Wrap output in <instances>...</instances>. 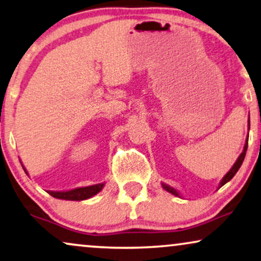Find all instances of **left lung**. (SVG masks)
<instances>
[{"label": "left lung", "mask_w": 261, "mask_h": 261, "mask_svg": "<svg viewBox=\"0 0 261 261\" xmlns=\"http://www.w3.org/2000/svg\"><path fill=\"white\" fill-rule=\"evenodd\" d=\"M248 129H249V120H248ZM247 144H248V137H247V139H246V143H245V146H244V150H242V152L240 153V156L238 157V160L236 161V163H234V166L230 168V170L227 172V174L223 176L222 177V179H221V182H220V185H219V188H221V187L223 186V185H226L227 182H229L230 179L233 178V176L237 174L238 172V170H239L240 169V167H241V164H242V162H244V159H245V155H246V151H247ZM162 187L164 189L167 190V192H169V193H171L172 195H175V196H178V197H181V195H179V193L177 192V190H176L175 188H172V187H170L169 185H166V183H162Z\"/></svg>", "instance_id": "1"}]
</instances>
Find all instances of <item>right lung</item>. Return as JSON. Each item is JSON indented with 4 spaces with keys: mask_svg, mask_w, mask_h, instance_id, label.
Masks as SVG:
<instances>
[{
    "mask_svg": "<svg viewBox=\"0 0 261 261\" xmlns=\"http://www.w3.org/2000/svg\"><path fill=\"white\" fill-rule=\"evenodd\" d=\"M23 170L25 171V174H27V170H25L24 167H23ZM104 185L105 183H98V185H93L89 187H80V188L66 190V192H52V190H49L48 194L49 195H52L53 197H56V199H60V200L83 201L97 195V194L104 188Z\"/></svg>",
    "mask_w": 261,
    "mask_h": 261,
    "instance_id": "right-lung-1",
    "label": "right lung"
}]
</instances>
